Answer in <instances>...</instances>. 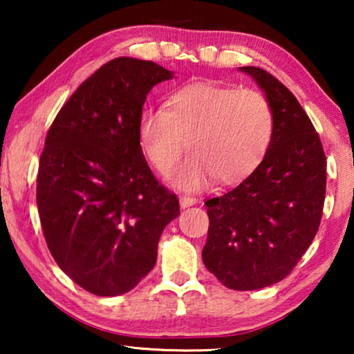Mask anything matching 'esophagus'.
I'll return each instance as SVG.
<instances>
[{"mask_svg":"<svg viewBox=\"0 0 354 354\" xmlns=\"http://www.w3.org/2000/svg\"><path fill=\"white\" fill-rule=\"evenodd\" d=\"M178 201H180V206L182 207H188V206H192V205H196V198L195 196H180V200H178Z\"/></svg>","mask_w":354,"mask_h":354,"instance_id":"obj_1","label":"esophagus"}]
</instances>
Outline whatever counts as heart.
<instances>
[{"mask_svg": "<svg viewBox=\"0 0 354 354\" xmlns=\"http://www.w3.org/2000/svg\"><path fill=\"white\" fill-rule=\"evenodd\" d=\"M274 109L264 93L232 85L193 84L177 90L167 109L140 115L138 142L151 166L169 174L187 149L192 158L172 176L183 190L222 185L250 176L272 143Z\"/></svg>", "mask_w": 354, "mask_h": 354, "instance_id": "obj_1", "label": "heart"}]
</instances>
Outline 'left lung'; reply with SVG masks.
I'll return each instance as SVG.
<instances>
[{"label":"left lung","mask_w":354,"mask_h":354,"mask_svg":"<svg viewBox=\"0 0 354 354\" xmlns=\"http://www.w3.org/2000/svg\"><path fill=\"white\" fill-rule=\"evenodd\" d=\"M240 71L270 101L274 137L239 187L206 201L203 263L227 288L245 292L287 277L313 243L326 200L327 161L319 133L292 91L259 67Z\"/></svg>","instance_id":"left-lung-1"}]
</instances>
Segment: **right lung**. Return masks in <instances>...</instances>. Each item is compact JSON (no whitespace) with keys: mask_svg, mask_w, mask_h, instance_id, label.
<instances>
[{"mask_svg":"<svg viewBox=\"0 0 354 354\" xmlns=\"http://www.w3.org/2000/svg\"><path fill=\"white\" fill-rule=\"evenodd\" d=\"M171 77L153 61L115 57L74 91L46 133L37 176L43 235L57 266L98 297L137 287L180 212L138 142L147 95Z\"/></svg>","mask_w":354,"mask_h":354,"instance_id":"1","label":"right lung"}]
</instances>
